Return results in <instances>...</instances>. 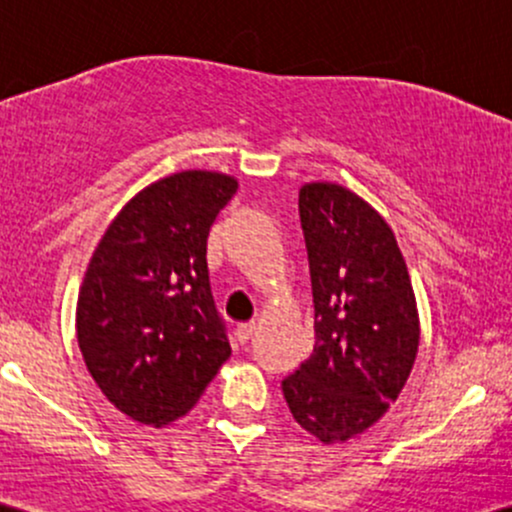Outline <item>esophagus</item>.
<instances>
[{"label": "esophagus", "mask_w": 512, "mask_h": 512, "mask_svg": "<svg viewBox=\"0 0 512 512\" xmlns=\"http://www.w3.org/2000/svg\"><path fill=\"white\" fill-rule=\"evenodd\" d=\"M255 322H248V325H238V330H236V337H238V342L240 344H248L250 339H252V334H255Z\"/></svg>", "instance_id": "obj_1"}]
</instances>
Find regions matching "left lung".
I'll return each mask as SVG.
<instances>
[{"label": "left lung", "instance_id": "8db88e82", "mask_svg": "<svg viewBox=\"0 0 512 512\" xmlns=\"http://www.w3.org/2000/svg\"><path fill=\"white\" fill-rule=\"evenodd\" d=\"M298 211L315 303L313 354L281 383L296 424L320 443L368 431L407 385L421 322L387 221L337 182H305Z\"/></svg>", "mask_w": 512, "mask_h": 512}]
</instances>
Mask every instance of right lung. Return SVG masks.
<instances>
[{
  "label": "right lung",
  "mask_w": 512,
  "mask_h": 512,
  "mask_svg": "<svg viewBox=\"0 0 512 512\" xmlns=\"http://www.w3.org/2000/svg\"><path fill=\"white\" fill-rule=\"evenodd\" d=\"M238 178L180 170L105 228L76 301L81 356L115 409L161 428L197 404L231 356L209 289L207 238Z\"/></svg>",
  "instance_id": "1"
}]
</instances>
